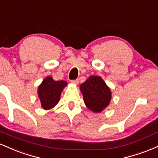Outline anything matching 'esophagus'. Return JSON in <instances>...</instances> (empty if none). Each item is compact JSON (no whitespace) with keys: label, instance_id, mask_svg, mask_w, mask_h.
<instances>
[{"label":"esophagus","instance_id":"esophagus-1","mask_svg":"<svg viewBox=\"0 0 158 158\" xmlns=\"http://www.w3.org/2000/svg\"><path fill=\"white\" fill-rule=\"evenodd\" d=\"M71 82L73 83V84H75V85H78V84H79V79H74V80L71 81Z\"/></svg>","mask_w":158,"mask_h":158}]
</instances>
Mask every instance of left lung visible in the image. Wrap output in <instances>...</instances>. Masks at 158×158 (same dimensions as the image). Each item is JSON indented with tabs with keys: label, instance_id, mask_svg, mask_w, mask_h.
I'll return each mask as SVG.
<instances>
[{
	"label": "left lung",
	"instance_id": "left-lung-1",
	"mask_svg": "<svg viewBox=\"0 0 158 158\" xmlns=\"http://www.w3.org/2000/svg\"><path fill=\"white\" fill-rule=\"evenodd\" d=\"M86 106L92 111L101 112L109 104L111 98L110 88L99 77L91 76L80 85Z\"/></svg>",
	"mask_w": 158,
	"mask_h": 158
}]
</instances>
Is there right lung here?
<instances>
[{"label":"right lung","instance_id":"1","mask_svg":"<svg viewBox=\"0 0 158 158\" xmlns=\"http://www.w3.org/2000/svg\"><path fill=\"white\" fill-rule=\"evenodd\" d=\"M66 85V81H54L50 77L43 80L39 86L38 94L44 109H50L59 102L61 91Z\"/></svg>","mask_w":158,"mask_h":158}]
</instances>
